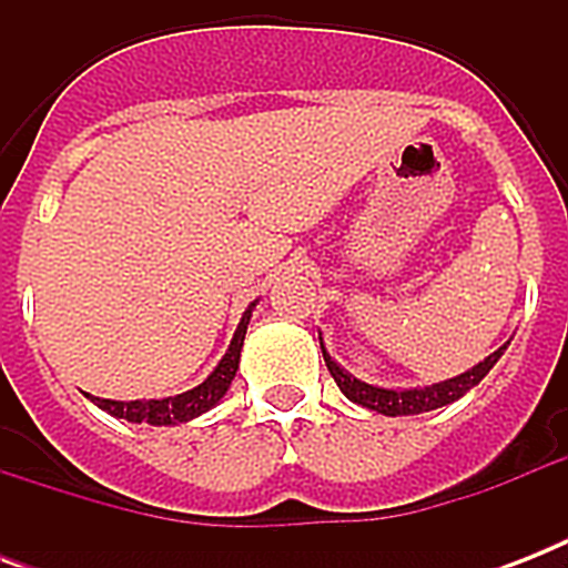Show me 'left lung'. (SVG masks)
Wrapping results in <instances>:
<instances>
[{
    "mask_svg": "<svg viewBox=\"0 0 568 568\" xmlns=\"http://www.w3.org/2000/svg\"><path fill=\"white\" fill-rule=\"evenodd\" d=\"M321 338V333H318ZM510 342H504L498 351L486 356L484 363L471 365L468 372L457 374V377L439 379V383H430V386H413V388H386V386H374V383H365V379L354 377L351 372H345L342 365L327 354V347H324V338H321V354H324V363H327L329 374L338 383V388L345 392L347 400H354V404L365 406V409H372V413L379 415H418V413H430V409H439V406H448L454 400L466 395L468 388H475L486 374L493 372V365L498 363L507 351Z\"/></svg>",
    "mask_w": 568,
    "mask_h": 568,
    "instance_id": "obj_1",
    "label": "left lung"
}]
</instances>
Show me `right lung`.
<instances>
[{
	"label": "right lung",
	"mask_w": 568,
	"mask_h": 568,
	"mask_svg": "<svg viewBox=\"0 0 568 568\" xmlns=\"http://www.w3.org/2000/svg\"><path fill=\"white\" fill-rule=\"evenodd\" d=\"M253 301L244 310L239 321V329L230 342V351L223 354V359L214 365V372L200 383V386L182 392V395L173 397H138V400H111V397H93V404L105 409L114 418H126L132 424H153V427H171V424H185L196 415L209 413L212 406L221 404V397L230 392L232 379H235V372H239V359H241V345H244V336H247V324L253 318V310H256Z\"/></svg>",
	"instance_id": "obj_1"
}]
</instances>
